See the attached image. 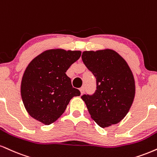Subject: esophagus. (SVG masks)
I'll list each match as a JSON object with an SVG mask.
<instances>
[{
    "label": "esophagus",
    "mask_w": 157,
    "mask_h": 157,
    "mask_svg": "<svg viewBox=\"0 0 157 157\" xmlns=\"http://www.w3.org/2000/svg\"><path fill=\"white\" fill-rule=\"evenodd\" d=\"M80 90L81 94H83L84 92H85V88H84V87H81V88H80Z\"/></svg>",
    "instance_id": "34e87169"
}]
</instances>
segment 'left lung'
Returning a JSON list of instances; mask_svg holds the SVG:
<instances>
[{
  "mask_svg": "<svg viewBox=\"0 0 157 157\" xmlns=\"http://www.w3.org/2000/svg\"><path fill=\"white\" fill-rule=\"evenodd\" d=\"M82 60L97 80V90L81 98L100 127L119 123L129 112L135 94L133 74L126 60L113 50L85 51Z\"/></svg>",
  "mask_w": 157,
  "mask_h": 157,
  "instance_id": "obj_1",
  "label": "left lung"
}]
</instances>
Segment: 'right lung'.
Listing matches in <instances>:
<instances>
[{
    "instance_id": "1",
    "label": "right lung",
    "mask_w": 157,
    "mask_h": 157,
    "mask_svg": "<svg viewBox=\"0 0 157 157\" xmlns=\"http://www.w3.org/2000/svg\"><path fill=\"white\" fill-rule=\"evenodd\" d=\"M80 56L78 50L53 49L43 52L28 64L22 79L21 97L32 118L50 125L63 114L74 97L80 95L66 74Z\"/></svg>"
}]
</instances>
